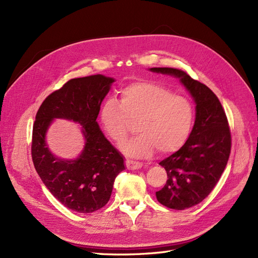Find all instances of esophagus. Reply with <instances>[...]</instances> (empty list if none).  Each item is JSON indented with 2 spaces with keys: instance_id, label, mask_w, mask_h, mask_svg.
I'll use <instances>...</instances> for the list:
<instances>
[{
  "instance_id": "1",
  "label": "esophagus",
  "mask_w": 258,
  "mask_h": 258,
  "mask_svg": "<svg viewBox=\"0 0 258 258\" xmlns=\"http://www.w3.org/2000/svg\"><path fill=\"white\" fill-rule=\"evenodd\" d=\"M126 166H127V169H129V170H137V169L142 168L143 165L141 162H137V161H134V160L127 159L126 160Z\"/></svg>"
}]
</instances>
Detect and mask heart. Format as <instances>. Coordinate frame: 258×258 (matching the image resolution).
Segmentation results:
<instances>
[{
    "label": "heart",
    "mask_w": 258,
    "mask_h": 258,
    "mask_svg": "<svg viewBox=\"0 0 258 258\" xmlns=\"http://www.w3.org/2000/svg\"><path fill=\"white\" fill-rule=\"evenodd\" d=\"M100 120L106 135L120 146L131 130L130 121H138L140 135L121 151L132 158H150L156 151L170 154L178 151L189 137L194 122L191 103L173 95L165 86L154 82H137L120 92V102L104 101Z\"/></svg>",
    "instance_id": "1"
}]
</instances>
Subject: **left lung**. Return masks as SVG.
Instances as JSON below:
<instances>
[{"instance_id": "obj_1", "label": "left lung", "mask_w": 258, "mask_h": 258, "mask_svg": "<svg viewBox=\"0 0 258 258\" xmlns=\"http://www.w3.org/2000/svg\"><path fill=\"white\" fill-rule=\"evenodd\" d=\"M150 71L176 77L196 104L189 138L177 152L159 162L168 179L156 191L161 205L185 210L207 198L224 172L231 147L228 120L220 100L205 84L192 80L182 70L151 68Z\"/></svg>"}]
</instances>
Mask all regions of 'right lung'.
<instances>
[{
    "mask_svg": "<svg viewBox=\"0 0 258 258\" xmlns=\"http://www.w3.org/2000/svg\"><path fill=\"white\" fill-rule=\"evenodd\" d=\"M114 82L101 74L70 80L44 100L35 116L31 152L36 172L54 198L79 213L103 208L116 176L126 169L121 154L97 121L101 103ZM57 118L81 126L85 145L75 160L57 158L45 142L47 130Z\"/></svg>",
    "mask_w": 258,
    "mask_h": 258,
    "instance_id": "right-lung-1",
    "label": "right lung"
}]
</instances>
